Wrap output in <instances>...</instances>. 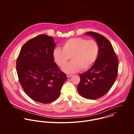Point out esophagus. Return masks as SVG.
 <instances>
[{
  "instance_id": "obj_1",
  "label": "esophagus",
  "mask_w": 134,
  "mask_h": 134,
  "mask_svg": "<svg viewBox=\"0 0 134 134\" xmlns=\"http://www.w3.org/2000/svg\"><path fill=\"white\" fill-rule=\"evenodd\" d=\"M71 76H72V75H70V74H67V78H70V77H71Z\"/></svg>"
}]
</instances>
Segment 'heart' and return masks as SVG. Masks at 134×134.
Masks as SVG:
<instances>
[{
    "instance_id": "1",
    "label": "heart",
    "mask_w": 134,
    "mask_h": 134,
    "mask_svg": "<svg viewBox=\"0 0 134 134\" xmlns=\"http://www.w3.org/2000/svg\"><path fill=\"white\" fill-rule=\"evenodd\" d=\"M99 52V46L94 40L83 37H74L68 39L63 45V48L56 47L53 51L54 62L63 67L71 57L72 61L63 68L66 73H74L81 69H88L96 61Z\"/></svg>"
}]
</instances>
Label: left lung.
<instances>
[{"instance_id": "1", "label": "left lung", "mask_w": 134, "mask_h": 134, "mask_svg": "<svg viewBox=\"0 0 134 134\" xmlns=\"http://www.w3.org/2000/svg\"><path fill=\"white\" fill-rule=\"evenodd\" d=\"M99 46L98 56L94 64L87 71L80 74L81 81L77 88L87 99L100 98L110 90L118 75V59L110 41L96 32H88Z\"/></svg>"}]
</instances>
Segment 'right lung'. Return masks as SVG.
I'll return each instance as SVG.
<instances>
[{
  "mask_svg": "<svg viewBox=\"0 0 134 134\" xmlns=\"http://www.w3.org/2000/svg\"><path fill=\"white\" fill-rule=\"evenodd\" d=\"M55 47L52 37L41 34L23 46L17 59L19 82L25 93L36 102L46 104L55 101L67 80L66 74L54 63Z\"/></svg>",
  "mask_w": 134,
  "mask_h": 134,
  "instance_id": "1",
  "label": "right lung"
}]
</instances>
